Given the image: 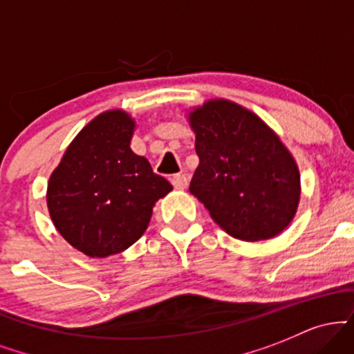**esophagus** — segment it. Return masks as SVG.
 I'll return each instance as SVG.
<instances>
[{
	"label": "esophagus",
	"mask_w": 354,
	"mask_h": 354,
	"mask_svg": "<svg viewBox=\"0 0 354 354\" xmlns=\"http://www.w3.org/2000/svg\"><path fill=\"white\" fill-rule=\"evenodd\" d=\"M171 183L176 189H185L186 186H188V178H186L185 174H174L171 178Z\"/></svg>",
	"instance_id": "1"
}]
</instances>
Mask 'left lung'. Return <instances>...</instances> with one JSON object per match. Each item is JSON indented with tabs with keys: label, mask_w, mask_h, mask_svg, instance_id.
Returning a JSON list of instances; mask_svg holds the SVG:
<instances>
[{
	"label": "left lung",
	"mask_w": 354,
	"mask_h": 354,
	"mask_svg": "<svg viewBox=\"0 0 354 354\" xmlns=\"http://www.w3.org/2000/svg\"><path fill=\"white\" fill-rule=\"evenodd\" d=\"M200 158L189 191L230 236L265 241L293 221L299 169L279 136L253 111L225 98L188 113Z\"/></svg>",
	"instance_id": "left-lung-1"
}]
</instances>
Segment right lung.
<instances>
[{"mask_svg": "<svg viewBox=\"0 0 354 354\" xmlns=\"http://www.w3.org/2000/svg\"><path fill=\"white\" fill-rule=\"evenodd\" d=\"M136 121L108 109L76 135L48 181L55 228L89 258H108L143 236L153 208L173 186L131 149Z\"/></svg>", "mask_w": 354, "mask_h": 354, "instance_id": "obj_1", "label": "right lung"}]
</instances>
